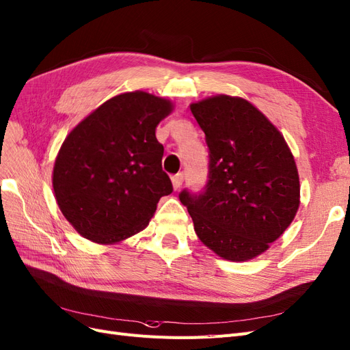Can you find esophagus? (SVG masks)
<instances>
[{
  "instance_id": "34e87169",
  "label": "esophagus",
  "mask_w": 350,
  "mask_h": 350,
  "mask_svg": "<svg viewBox=\"0 0 350 350\" xmlns=\"http://www.w3.org/2000/svg\"><path fill=\"white\" fill-rule=\"evenodd\" d=\"M183 183H184V175L183 174H176V175L172 176V187H174V189H178L179 187L183 185Z\"/></svg>"
}]
</instances>
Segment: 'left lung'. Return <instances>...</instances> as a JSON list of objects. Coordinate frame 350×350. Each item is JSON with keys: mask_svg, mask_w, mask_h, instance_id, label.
Returning <instances> with one entry per match:
<instances>
[{"mask_svg": "<svg viewBox=\"0 0 350 350\" xmlns=\"http://www.w3.org/2000/svg\"><path fill=\"white\" fill-rule=\"evenodd\" d=\"M208 147V181L179 200L200 241L229 261L269 250L299 207V175L283 135L248 100L217 94L189 105Z\"/></svg>", "mask_w": 350, "mask_h": 350, "instance_id": "1", "label": "left lung"}]
</instances>
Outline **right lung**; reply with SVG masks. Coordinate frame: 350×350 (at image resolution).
<instances>
[{
  "instance_id": "right-lung-1",
  "label": "right lung",
  "mask_w": 350,
  "mask_h": 350,
  "mask_svg": "<svg viewBox=\"0 0 350 350\" xmlns=\"http://www.w3.org/2000/svg\"><path fill=\"white\" fill-rule=\"evenodd\" d=\"M172 109L171 100L150 93H121L67 135L52 187L61 213L81 237L116 243L139 234L161 197L172 193L156 139L157 124Z\"/></svg>"
}]
</instances>
